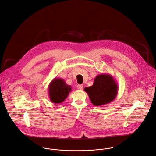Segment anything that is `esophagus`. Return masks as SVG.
<instances>
[{
    "instance_id": "1",
    "label": "esophagus",
    "mask_w": 156,
    "mask_h": 156,
    "mask_svg": "<svg viewBox=\"0 0 156 156\" xmlns=\"http://www.w3.org/2000/svg\"><path fill=\"white\" fill-rule=\"evenodd\" d=\"M83 88V86L82 85V84H79V85H77V89H79V90H82Z\"/></svg>"
}]
</instances>
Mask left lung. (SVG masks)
Wrapping results in <instances>:
<instances>
[{"label": "left lung", "mask_w": 156, "mask_h": 156, "mask_svg": "<svg viewBox=\"0 0 156 156\" xmlns=\"http://www.w3.org/2000/svg\"><path fill=\"white\" fill-rule=\"evenodd\" d=\"M92 104L96 106L105 105L113 101L118 92V86L109 74H101L95 77L93 85L84 88Z\"/></svg>", "instance_id": "left-lung-1"}]
</instances>
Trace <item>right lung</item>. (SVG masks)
I'll return each mask as SVG.
<instances>
[{"mask_svg":"<svg viewBox=\"0 0 156 156\" xmlns=\"http://www.w3.org/2000/svg\"><path fill=\"white\" fill-rule=\"evenodd\" d=\"M72 87L62 79L54 78L49 83V96L51 102L55 104L63 102L71 92Z\"/></svg>","mask_w":156,"mask_h":156,"instance_id":"1","label":"right lung"}]
</instances>
